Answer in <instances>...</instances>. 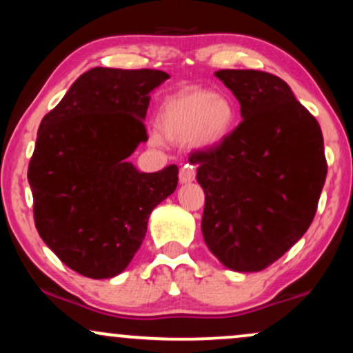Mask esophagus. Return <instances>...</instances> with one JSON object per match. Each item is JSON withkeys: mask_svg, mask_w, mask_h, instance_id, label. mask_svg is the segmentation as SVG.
Listing matches in <instances>:
<instances>
[{"mask_svg": "<svg viewBox=\"0 0 353 353\" xmlns=\"http://www.w3.org/2000/svg\"><path fill=\"white\" fill-rule=\"evenodd\" d=\"M194 179H196V168H194L192 164L182 165L179 171V181L182 184H185V182H192Z\"/></svg>", "mask_w": 353, "mask_h": 353, "instance_id": "esophagus-1", "label": "esophagus"}]
</instances>
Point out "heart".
<instances>
[{"instance_id": "obj_1", "label": "heart", "mask_w": 353, "mask_h": 353, "mask_svg": "<svg viewBox=\"0 0 353 353\" xmlns=\"http://www.w3.org/2000/svg\"><path fill=\"white\" fill-rule=\"evenodd\" d=\"M236 124L232 101L202 88H185L165 98L157 116L161 134L174 143L194 139L201 145L221 144Z\"/></svg>"}]
</instances>
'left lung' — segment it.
I'll return each instance as SVG.
<instances>
[{
  "label": "left lung",
  "instance_id": "left-lung-1",
  "mask_svg": "<svg viewBox=\"0 0 353 353\" xmlns=\"http://www.w3.org/2000/svg\"><path fill=\"white\" fill-rule=\"evenodd\" d=\"M214 74L237 98L242 121L221 144L189 156L205 194L202 236L225 267L259 272L314 221L327 176L322 129L277 76Z\"/></svg>",
  "mask_w": 353,
  "mask_h": 353
}]
</instances>
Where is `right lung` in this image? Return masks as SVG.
Here are the masks:
<instances>
[{
	"mask_svg": "<svg viewBox=\"0 0 353 353\" xmlns=\"http://www.w3.org/2000/svg\"><path fill=\"white\" fill-rule=\"evenodd\" d=\"M157 70L92 68L43 117L28 165L34 225L44 244L89 279L121 274L134 257L152 209L177 188L176 164L139 172L128 157L148 141Z\"/></svg>",
	"mask_w": 353,
	"mask_h": 353,
	"instance_id": "right-lung-1",
	"label": "right lung"
}]
</instances>
